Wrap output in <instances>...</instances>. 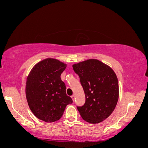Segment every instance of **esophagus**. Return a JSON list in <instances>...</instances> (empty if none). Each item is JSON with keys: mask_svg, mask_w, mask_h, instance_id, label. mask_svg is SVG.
<instances>
[{"mask_svg": "<svg viewBox=\"0 0 148 148\" xmlns=\"http://www.w3.org/2000/svg\"><path fill=\"white\" fill-rule=\"evenodd\" d=\"M71 99H72V100L74 101V100H75V96L72 95V96H71Z\"/></svg>", "mask_w": 148, "mask_h": 148, "instance_id": "1", "label": "esophagus"}]
</instances>
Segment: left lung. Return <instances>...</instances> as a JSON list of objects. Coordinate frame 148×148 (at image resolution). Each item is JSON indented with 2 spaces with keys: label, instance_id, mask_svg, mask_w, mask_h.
<instances>
[{
  "label": "left lung",
  "instance_id": "1",
  "mask_svg": "<svg viewBox=\"0 0 148 148\" xmlns=\"http://www.w3.org/2000/svg\"><path fill=\"white\" fill-rule=\"evenodd\" d=\"M85 95L84 104L77 106L83 119L91 123L102 122L112 113L119 99L117 77L110 66L96 59L74 64Z\"/></svg>",
  "mask_w": 148,
  "mask_h": 148
}]
</instances>
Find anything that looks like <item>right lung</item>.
Wrapping results in <instances>:
<instances>
[{"label":"right lung","instance_id":"1","mask_svg":"<svg viewBox=\"0 0 148 148\" xmlns=\"http://www.w3.org/2000/svg\"><path fill=\"white\" fill-rule=\"evenodd\" d=\"M66 65L54 59H46L36 64L26 83V96L34 115L46 122L59 120L66 106L73 102L66 95L60 75Z\"/></svg>","mask_w":148,"mask_h":148}]
</instances>
